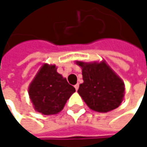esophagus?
<instances>
[{
  "mask_svg": "<svg viewBox=\"0 0 147 147\" xmlns=\"http://www.w3.org/2000/svg\"><path fill=\"white\" fill-rule=\"evenodd\" d=\"M74 87H75L76 90H78V88H79V84H78V83H76V85H75Z\"/></svg>",
  "mask_w": 147,
  "mask_h": 147,
  "instance_id": "34e87169",
  "label": "esophagus"
}]
</instances>
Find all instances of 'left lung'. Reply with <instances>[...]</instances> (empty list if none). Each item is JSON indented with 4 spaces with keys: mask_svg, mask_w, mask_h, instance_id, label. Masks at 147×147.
I'll list each match as a JSON object with an SVG mask.
<instances>
[{
    "mask_svg": "<svg viewBox=\"0 0 147 147\" xmlns=\"http://www.w3.org/2000/svg\"><path fill=\"white\" fill-rule=\"evenodd\" d=\"M76 64L82 68L83 79L77 92L91 110L108 112L121 105L125 94L124 82L105 60Z\"/></svg>",
    "mask_w": 147,
    "mask_h": 147,
    "instance_id": "left-lung-1",
    "label": "left lung"
}]
</instances>
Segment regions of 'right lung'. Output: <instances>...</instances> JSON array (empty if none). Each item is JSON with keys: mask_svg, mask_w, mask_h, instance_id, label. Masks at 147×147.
I'll use <instances>...</instances> for the list:
<instances>
[{"mask_svg": "<svg viewBox=\"0 0 147 147\" xmlns=\"http://www.w3.org/2000/svg\"><path fill=\"white\" fill-rule=\"evenodd\" d=\"M75 92L66 78L57 72L56 65L48 64L42 65L28 88L34 109L42 115L60 112Z\"/></svg>", "mask_w": 147, "mask_h": 147, "instance_id": "obj_1", "label": "right lung"}]
</instances>
